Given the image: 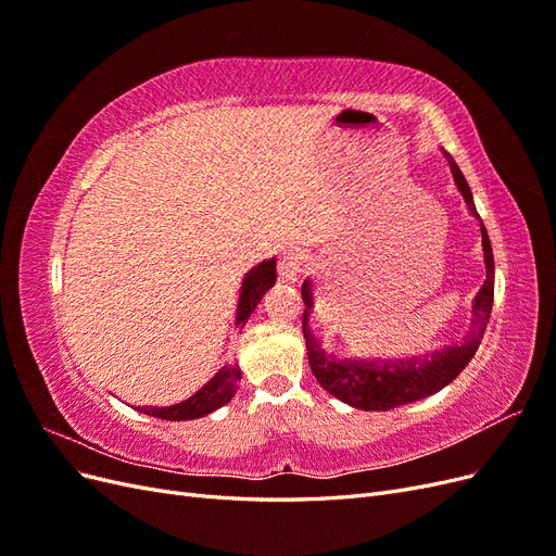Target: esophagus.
<instances>
[{
  "mask_svg": "<svg viewBox=\"0 0 556 556\" xmlns=\"http://www.w3.org/2000/svg\"><path fill=\"white\" fill-rule=\"evenodd\" d=\"M299 276V260L292 255V252H282L278 257V278L282 282H292Z\"/></svg>",
  "mask_w": 556,
  "mask_h": 556,
  "instance_id": "1",
  "label": "esophagus"
}]
</instances>
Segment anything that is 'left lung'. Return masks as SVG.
I'll use <instances>...</instances> for the list:
<instances>
[{
    "label": "left lung",
    "mask_w": 556,
    "mask_h": 556,
    "mask_svg": "<svg viewBox=\"0 0 556 556\" xmlns=\"http://www.w3.org/2000/svg\"><path fill=\"white\" fill-rule=\"evenodd\" d=\"M445 160L450 164V172L454 178V185L462 192L470 215L478 217L480 233H482V250H484V268L486 280L480 288V292L473 299V329L468 331L462 345H450L445 350H435L431 355H422L415 359H396V362H357V359H341L331 355L323 348V341L317 339L308 325V315L313 311V282L311 278L301 285V299H304V339L308 350V364L315 380L323 384L331 396L341 399L343 403L359 410H392L406 403L427 399L435 392H441L454 378H457L468 362L480 348V341L484 336L486 323H490L492 306H494V255L492 243L486 237V229L480 220V215L473 204V192H470L468 182L452 160L450 153H445Z\"/></svg>",
    "instance_id": "8db88e82"
}]
</instances>
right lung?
<instances>
[{
    "label": "right lung",
    "instance_id": "obj_1",
    "mask_svg": "<svg viewBox=\"0 0 556 556\" xmlns=\"http://www.w3.org/2000/svg\"><path fill=\"white\" fill-rule=\"evenodd\" d=\"M276 282V260H264L255 268L243 276L241 280V292H239V304H237V327H245L250 313L257 308L262 301L264 292L268 288H274ZM239 380H241V368L239 364H229L223 366L199 392H194L190 399H185L180 403H174V406H141L137 408L143 415H153L160 419H172V422H185V419H199L206 417L213 410L223 408L231 396L239 390Z\"/></svg>",
    "mask_w": 556,
    "mask_h": 556
}]
</instances>
